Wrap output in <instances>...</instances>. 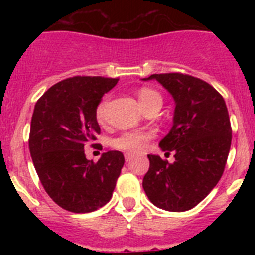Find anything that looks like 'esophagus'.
Masks as SVG:
<instances>
[{
	"instance_id": "34e87169",
	"label": "esophagus",
	"mask_w": 255,
	"mask_h": 255,
	"mask_svg": "<svg viewBox=\"0 0 255 255\" xmlns=\"http://www.w3.org/2000/svg\"><path fill=\"white\" fill-rule=\"evenodd\" d=\"M125 159H126V162H130L132 159V154L131 153H126L125 154Z\"/></svg>"
}]
</instances>
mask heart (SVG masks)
Returning a JSON list of instances; mask_svg holds the SVG:
<instances>
[{"instance_id": "heart-1", "label": "heart", "mask_w": 255, "mask_h": 255, "mask_svg": "<svg viewBox=\"0 0 255 255\" xmlns=\"http://www.w3.org/2000/svg\"><path fill=\"white\" fill-rule=\"evenodd\" d=\"M139 103L141 108H147L148 106L154 105V103H161L162 105V97L157 91L152 88L143 87L138 92ZM108 105V98L105 97L96 108V117L97 120L102 123L105 120L106 108ZM152 139V132L149 131H138V130H131V131H124L119 136L112 139L111 145L116 149L125 150V152H139L147 145L148 141Z\"/></svg>"}]
</instances>
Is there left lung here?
I'll return each mask as SVG.
<instances>
[{
  "mask_svg": "<svg viewBox=\"0 0 255 255\" xmlns=\"http://www.w3.org/2000/svg\"><path fill=\"white\" fill-rule=\"evenodd\" d=\"M175 101L173 125L161 141L162 150L175 153L168 163L148 154L149 170L143 189L154 206L170 212L194 208L217 185L231 147L233 130L226 103L202 79L180 73L153 74Z\"/></svg>",
  "mask_w": 255,
  "mask_h": 255,
  "instance_id": "8db88e82",
  "label": "left lung"
}]
</instances>
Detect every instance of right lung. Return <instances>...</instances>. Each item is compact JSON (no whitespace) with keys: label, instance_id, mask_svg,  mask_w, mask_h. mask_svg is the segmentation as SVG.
<instances>
[{"label":"right lung","instance_id":"obj_1","mask_svg":"<svg viewBox=\"0 0 255 255\" xmlns=\"http://www.w3.org/2000/svg\"><path fill=\"white\" fill-rule=\"evenodd\" d=\"M119 79L74 76L52 85L31 116L29 150L42 185L61 208L88 213L110 202L124 154L110 150L98 162L85 158L101 128L96 108ZM94 145V144H92Z\"/></svg>","mask_w":255,"mask_h":255}]
</instances>
